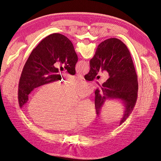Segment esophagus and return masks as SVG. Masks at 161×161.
Instances as JSON below:
<instances>
[{"label":"esophagus","mask_w":161,"mask_h":161,"mask_svg":"<svg viewBox=\"0 0 161 161\" xmlns=\"http://www.w3.org/2000/svg\"><path fill=\"white\" fill-rule=\"evenodd\" d=\"M76 76H77L78 78H79V79H84L83 76L80 75V74H77V75H76Z\"/></svg>","instance_id":"1"}]
</instances>
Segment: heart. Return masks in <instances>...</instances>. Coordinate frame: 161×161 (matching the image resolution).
I'll use <instances>...</instances> for the list:
<instances>
[{
	"mask_svg": "<svg viewBox=\"0 0 161 161\" xmlns=\"http://www.w3.org/2000/svg\"><path fill=\"white\" fill-rule=\"evenodd\" d=\"M90 91V85L79 79H70L60 86L52 82L43 86L33 97L29 111L39 124L52 129H69L80 120L89 123L95 116V106L90 99L78 102L75 110L69 107L70 99L85 97Z\"/></svg>",
	"mask_w": 161,
	"mask_h": 161,
	"instance_id": "heart-1",
	"label": "heart"
}]
</instances>
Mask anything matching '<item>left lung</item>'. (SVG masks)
I'll list each match as a JSON object with an SVG mask.
<instances>
[{
  "label": "left lung",
  "instance_id": "left-lung-1",
  "mask_svg": "<svg viewBox=\"0 0 161 161\" xmlns=\"http://www.w3.org/2000/svg\"><path fill=\"white\" fill-rule=\"evenodd\" d=\"M78 56L70 40L60 33H53L45 37L34 48L24 65L19 80L18 100L22 108L29 95L37 87L61 80L56 62L64 64L69 74L75 75Z\"/></svg>",
  "mask_w": 161,
  "mask_h": 161
}]
</instances>
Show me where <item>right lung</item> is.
Returning a JSON list of instances; mask_svg holds the SVG:
<instances>
[{
    "label": "right lung",
    "mask_w": 161,
    "mask_h": 161,
    "mask_svg": "<svg viewBox=\"0 0 161 161\" xmlns=\"http://www.w3.org/2000/svg\"><path fill=\"white\" fill-rule=\"evenodd\" d=\"M90 71L85 76L92 81L99 71H105L108 79L97 89L95 105L97 115H99L105 102L109 99L119 101L124 106L122 124L132 111L137 100L138 78L130 52L119 39L109 38L97 47L95 54L90 60Z\"/></svg>",
    "instance_id": "right-lung-1"
}]
</instances>
